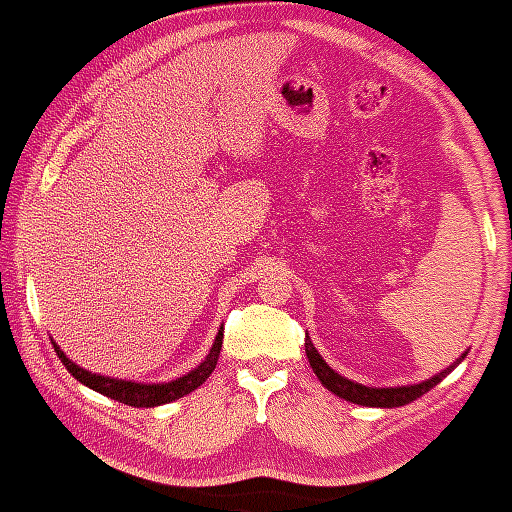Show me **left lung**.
<instances>
[{"label": "left lung", "mask_w": 512, "mask_h": 512, "mask_svg": "<svg viewBox=\"0 0 512 512\" xmlns=\"http://www.w3.org/2000/svg\"><path fill=\"white\" fill-rule=\"evenodd\" d=\"M305 354H308V361L310 366H313L315 375L320 378V383L327 387V390L334 392L337 397L346 399V402H354V404H361V407H404V404L414 402L416 397L426 395L431 387H436L440 380L445 378V375L450 373L452 368L457 366V363L462 361V358H457L455 366H448V370H443V373L433 375L431 380H426V383H419V385H409V387H366V385H358V383H351V380L342 378L339 373H334V370L327 366L325 361H322V356L317 354L315 346L310 344V339H305Z\"/></svg>", "instance_id": "8db88e82"}]
</instances>
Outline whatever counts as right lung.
<instances>
[{
    "mask_svg": "<svg viewBox=\"0 0 512 512\" xmlns=\"http://www.w3.org/2000/svg\"><path fill=\"white\" fill-rule=\"evenodd\" d=\"M221 332L219 337L214 339V346H211L209 356L204 358L195 370H190V373L182 375L178 380H170V383H156V385L129 383V380H115V378H105V375L88 373V370L79 368L76 363L69 361L57 344H55V351L57 356H60V361L64 363V368H67L79 383L91 387V390L101 392V395L110 399H117V402L122 404H129V407H158V404H168V402H175V399L182 395H190L192 390H197V387L202 385L211 373H214L216 361H219V354H221V342H223Z\"/></svg>",
    "mask_w": 512,
    "mask_h": 512,
    "instance_id": "right-lung-1",
    "label": "right lung"
}]
</instances>
